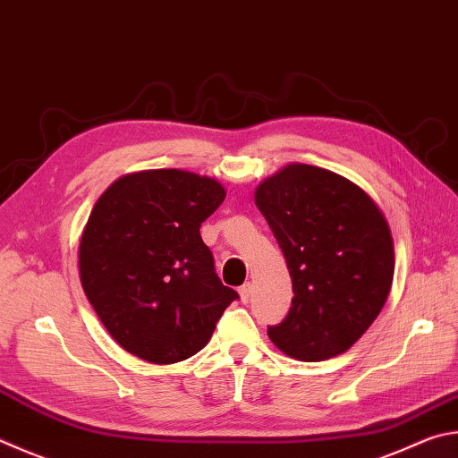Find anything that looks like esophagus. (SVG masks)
<instances>
[{
  "label": "esophagus",
  "instance_id": "obj_1",
  "mask_svg": "<svg viewBox=\"0 0 458 458\" xmlns=\"http://www.w3.org/2000/svg\"><path fill=\"white\" fill-rule=\"evenodd\" d=\"M240 298H242V302H248L250 301V294H252V286H250V282H246V284H242L240 286Z\"/></svg>",
  "mask_w": 458,
  "mask_h": 458
}]
</instances>
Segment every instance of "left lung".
Masks as SVG:
<instances>
[{"label": "left lung", "mask_w": 458, "mask_h": 458, "mask_svg": "<svg viewBox=\"0 0 458 458\" xmlns=\"http://www.w3.org/2000/svg\"><path fill=\"white\" fill-rule=\"evenodd\" d=\"M256 206L293 278V306L268 336L296 360H327L359 340L386 302L394 274L388 224L351 180L293 164L262 182Z\"/></svg>", "instance_id": "1"}]
</instances>
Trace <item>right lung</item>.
<instances>
[{"label": "right lung", "mask_w": 458, "mask_h": 458, "mask_svg": "<svg viewBox=\"0 0 458 458\" xmlns=\"http://www.w3.org/2000/svg\"><path fill=\"white\" fill-rule=\"evenodd\" d=\"M224 198L218 182L184 170L128 174L99 196L81 234L80 278L123 351L154 364L186 360L240 298L200 236Z\"/></svg>", "instance_id": "add662e5"}]
</instances>
